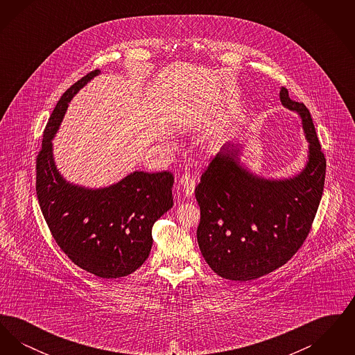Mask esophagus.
<instances>
[{
	"mask_svg": "<svg viewBox=\"0 0 355 355\" xmlns=\"http://www.w3.org/2000/svg\"><path fill=\"white\" fill-rule=\"evenodd\" d=\"M180 184H181V190L184 193L186 198H190L194 194V189H196V178L186 173L181 178H180Z\"/></svg>",
	"mask_w": 355,
	"mask_h": 355,
	"instance_id": "esophagus-1",
	"label": "esophagus"
}]
</instances>
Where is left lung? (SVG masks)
Masks as SVG:
<instances>
[{
    "label": "left lung",
    "mask_w": 355,
    "mask_h": 355,
    "mask_svg": "<svg viewBox=\"0 0 355 355\" xmlns=\"http://www.w3.org/2000/svg\"><path fill=\"white\" fill-rule=\"evenodd\" d=\"M297 112L309 141V159L293 178L266 180L239 164V148L226 144L196 187L201 209L197 239L205 261L222 278L250 281L281 268L300 250L321 202L326 158L309 109L279 92Z\"/></svg>",
    "instance_id": "left-lung-1"
}]
</instances>
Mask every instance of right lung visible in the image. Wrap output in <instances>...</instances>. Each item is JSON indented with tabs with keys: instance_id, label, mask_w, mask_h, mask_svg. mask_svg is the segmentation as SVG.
<instances>
[{
	"instance_id": "add662e5",
	"label": "right lung",
	"mask_w": 355,
	"mask_h": 355,
	"mask_svg": "<svg viewBox=\"0 0 355 355\" xmlns=\"http://www.w3.org/2000/svg\"><path fill=\"white\" fill-rule=\"evenodd\" d=\"M100 70L71 85L46 123L35 162V191L51 236L78 268L100 278H119L149 257L154 222L173 206L170 171H133L117 184L86 189L67 182L55 168L51 139L73 96Z\"/></svg>"
}]
</instances>
